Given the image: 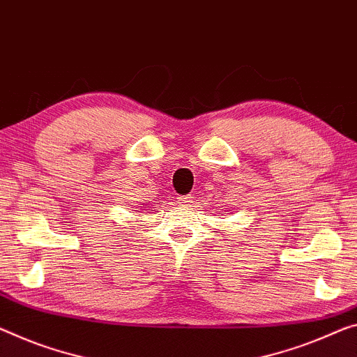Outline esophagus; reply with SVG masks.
<instances>
[{
    "instance_id": "1",
    "label": "esophagus",
    "mask_w": 357,
    "mask_h": 357,
    "mask_svg": "<svg viewBox=\"0 0 357 357\" xmlns=\"http://www.w3.org/2000/svg\"><path fill=\"white\" fill-rule=\"evenodd\" d=\"M177 199L182 202L183 206H190V202H193V196H180V197H177Z\"/></svg>"
}]
</instances>
